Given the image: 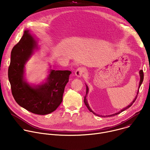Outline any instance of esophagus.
I'll use <instances>...</instances> for the list:
<instances>
[{"label": "esophagus", "instance_id": "obj_1", "mask_svg": "<svg viewBox=\"0 0 150 150\" xmlns=\"http://www.w3.org/2000/svg\"><path fill=\"white\" fill-rule=\"evenodd\" d=\"M84 72H85V69L83 68L80 67V68H78L76 70L75 75L78 77H81L82 76V75H83V73H84Z\"/></svg>", "mask_w": 150, "mask_h": 150}]
</instances>
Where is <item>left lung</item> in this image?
Here are the masks:
<instances>
[{
  "instance_id": "obj_1",
  "label": "left lung",
  "mask_w": 150,
  "mask_h": 150,
  "mask_svg": "<svg viewBox=\"0 0 150 150\" xmlns=\"http://www.w3.org/2000/svg\"><path fill=\"white\" fill-rule=\"evenodd\" d=\"M139 74H140V82H139V88H140V86H141V85L142 84V81H143V80H144V72H143V71L142 70H141L140 71H139ZM86 87H87V90H86V95L85 96V97H84V100H83V103H85V105L87 106V109L91 112H92L94 115H97V116H100V115H97V114H96L94 112H93L92 111V110L90 109V108L89 107V105H88V102H87V99H86V97H87V93H88V87L86 85ZM138 93H139V90H138V93H137V96H136V97L135 98V99L134 100V101L129 105L128 106H127V107H126L125 108H124L123 109H122V110H121L120 111H119V112H117V113H115V114H113V115H108V116H109V117H110V116H115V115H118V114H119V113H122V112H123V111H125V110H126L127 109H129L130 107L134 104V103L135 101V100H136V99H137V97H138Z\"/></svg>"
}]
</instances>
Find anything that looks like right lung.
<instances>
[{
	"label": "right lung",
	"mask_w": 150,
	"mask_h": 150,
	"mask_svg": "<svg viewBox=\"0 0 150 150\" xmlns=\"http://www.w3.org/2000/svg\"><path fill=\"white\" fill-rule=\"evenodd\" d=\"M35 46L34 39L29 31L25 30L12 50L8 78L16 102L33 113L45 115L54 111L62 103L72 72L51 70L46 83L34 87L30 86L24 79V65Z\"/></svg>",
	"instance_id": "add662e5"
}]
</instances>
